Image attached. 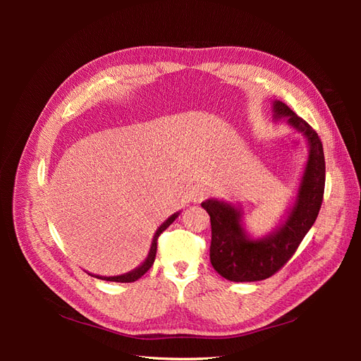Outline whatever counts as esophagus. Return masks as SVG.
Instances as JSON below:
<instances>
[{"instance_id":"obj_1","label":"esophagus","mask_w":361,"mask_h":361,"mask_svg":"<svg viewBox=\"0 0 361 361\" xmlns=\"http://www.w3.org/2000/svg\"><path fill=\"white\" fill-rule=\"evenodd\" d=\"M209 195H211V191L207 188H203V187L195 188L194 192H192V200H194V203H200V202H203V200L209 197Z\"/></svg>"}]
</instances>
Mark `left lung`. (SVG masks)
Segmentation results:
<instances>
[{
	"instance_id": "left-lung-1",
	"label": "left lung",
	"mask_w": 361,
	"mask_h": 361,
	"mask_svg": "<svg viewBox=\"0 0 361 361\" xmlns=\"http://www.w3.org/2000/svg\"><path fill=\"white\" fill-rule=\"evenodd\" d=\"M272 111L276 118L288 117V123L307 140V166L288 218L274 233L262 239L248 238L238 207L212 199L202 203L211 216V264L218 274L231 281L265 280L285 267L316 221L324 199L325 159L318 134L286 104L276 101Z\"/></svg>"
}]
</instances>
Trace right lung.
<instances>
[{
    "label": "right lung",
    "instance_id": "1",
    "mask_svg": "<svg viewBox=\"0 0 361 361\" xmlns=\"http://www.w3.org/2000/svg\"><path fill=\"white\" fill-rule=\"evenodd\" d=\"M178 215H179V212H176V214H173L170 218H167L166 221H164L159 227H158V231H157V233H155V236H154V241H152V245H150V251H149V255H147V257H146V260L143 262V264H141L138 268H135L134 271H129V272H126V274H122V276H114V277H102V276H93V277H96V279H101V280H106V281H118V283H130V281H135V280H138L141 276H145L146 272L150 269V267L154 265V262H155V256H157V248H158V238H159V235L166 231V228L176 220L178 218Z\"/></svg>",
    "mask_w": 361,
    "mask_h": 361
}]
</instances>
